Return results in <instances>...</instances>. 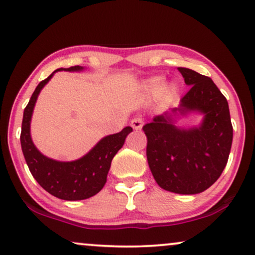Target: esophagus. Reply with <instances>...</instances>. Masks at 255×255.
<instances>
[{"label":"esophagus","instance_id":"obj_1","mask_svg":"<svg viewBox=\"0 0 255 255\" xmlns=\"http://www.w3.org/2000/svg\"><path fill=\"white\" fill-rule=\"evenodd\" d=\"M144 125V122L141 118H134V120L131 121V127L133 128V130H141V128H143Z\"/></svg>","mask_w":255,"mask_h":255}]
</instances>
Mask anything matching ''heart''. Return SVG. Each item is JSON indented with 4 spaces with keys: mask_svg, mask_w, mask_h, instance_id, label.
<instances>
[{
    "mask_svg": "<svg viewBox=\"0 0 255 255\" xmlns=\"http://www.w3.org/2000/svg\"><path fill=\"white\" fill-rule=\"evenodd\" d=\"M165 89H164L163 88ZM144 90L151 97H157L164 90L165 98H173L178 92V85L176 83H170L165 87V78L163 76H154L148 78L144 83Z\"/></svg>",
    "mask_w": 255,
    "mask_h": 255,
    "instance_id": "1",
    "label": "heart"
}]
</instances>
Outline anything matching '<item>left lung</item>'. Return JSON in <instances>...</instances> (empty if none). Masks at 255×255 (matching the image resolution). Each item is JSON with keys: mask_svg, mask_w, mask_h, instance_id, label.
Listing matches in <instances>:
<instances>
[{"mask_svg": "<svg viewBox=\"0 0 255 255\" xmlns=\"http://www.w3.org/2000/svg\"><path fill=\"white\" fill-rule=\"evenodd\" d=\"M190 91L172 108L153 117L143 130L146 157L154 180L164 190L198 194L216 183L229 160L233 140L227 99L210 77L178 68ZM203 116L196 127H180L188 114Z\"/></svg>", "mask_w": 255, "mask_h": 255, "instance_id": "left-lung-1", "label": "left lung"}]
</instances>
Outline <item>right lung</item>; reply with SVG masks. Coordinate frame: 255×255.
I'll return each mask as SVG.
<instances>
[{
    "label": "right lung",
    "instance_id": "1",
    "mask_svg": "<svg viewBox=\"0 0 255 255\" xmlns=\"http://www.w3.org/2000/svg\"><path fill=\"white\" fill-rule=\"evenodd\" d=\"M85 68L79 65L59 68L48 78L42 81L36 87L30 101L24 109L22 121V152L32 177L47 192L59 199L69 201L88 199L104 187L111 161L124 145L128 134L132 131L131 127H127L118 133L105 135L83 157L71 161L52 159L44 156L35 146L31 138L30 124L39 92L50 81L55 72H81Z\"/></svg>",
    "mask_w": 255,
    "mask_h": 255
}]
</instances>
